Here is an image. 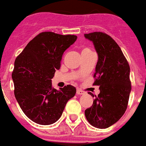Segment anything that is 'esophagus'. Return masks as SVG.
Masks as SVG:
<instances>
[{
	"label": "esophagus",
	"instance_id": "34e87169",
	"mask_svg": "<svg viewBox=\"0 0 146 146\" xmlns=\"http://www.w3.org/2000/svg\"><path fill=\"white\" fill-rule=\"evenodd\" d=\"M76 94H77L78 95H82V94H85V92H84V91H83V90H81L77 89V90H76Z\"/></svg>",
	"mask_w": 146,
	"mask_h": 146
}]
</instances>
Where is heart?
I'll use <instances>...</instances> for the list:
<instances>
[{"label": "heart", "mask_w": 146, "mask_h": 146, "mask_svg": "<svg viewBox=\"0 0 146 146\" xmlns=\"http://www.w3.org/2000/svg\"><path fill=\"white\" fill-rule=\"evenodd\" d=\"M86 49H87V48H86ZM84 50H85V49H84Z\"/></svg>", "instance_id": "1"}]
</instances>
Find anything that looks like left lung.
<instances>
[{
    "label": "left lung",
    "mask_w": 146,
    "mask_h": 146,
    "mask_svg": "<svg viewBox=\"0 0 146 146\" xmlns=\"http://www.w3.org/2000/svg\"><path fill=\"white\" fill-rule=\"evenodd\" d=\"M98 53L94 85L99 86L92 106L85 110L88 122L98 128H107L122 117L128 106L131 86L130 67L121 49L113 38L103 32L84 34ZM92 96V93H89Z\"/></svg>",
    "instance_id": "obj_1"
}]
</instances>
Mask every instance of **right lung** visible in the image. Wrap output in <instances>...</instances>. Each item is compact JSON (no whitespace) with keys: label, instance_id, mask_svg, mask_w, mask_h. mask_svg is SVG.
Returning a JSON list of instances; mask_svg holds the SVG:
<instances>
[{"label":"right lung","instance_id":"1","mask_svg":"<svg viewBox=\"0 0 146 146\" xmlns=\"http://www.w3.org/2000/svg\"><path fill=\"white\" fill-rule=\"evenodd\" d=\"M77 36L42 32L30 41L16 58L12 72L15 96L29 119L48 125L61 117L67 101L76 94L72 85L56 90L52 79L61 65L64 52Z\"/></svg>","mask_w":146,"mask_h":146}]
</instances>
